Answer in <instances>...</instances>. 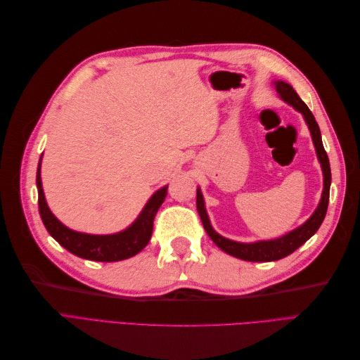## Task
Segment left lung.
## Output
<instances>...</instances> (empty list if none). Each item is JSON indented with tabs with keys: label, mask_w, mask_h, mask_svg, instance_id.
I'll return each mask as SVG.
<instances>
[{
	"label": "left lung",
	"mask_w": 360,
	"mask_h": 360,
	"mask_svg": "<svg viewBox=\"0 0 360 360\" xmlns=\"http://www.w3.org/2000/svg\"><path fill=\"white\" fill-rule=\"evenodd\" d=\"M275 85H276V91L279 93L282 99H284L287 103H290L294 110H297L299 112L303 114L304 120H307V123H308V127L311 130L315 151H317V156L321 163L323 176H324V189H323L321 201L317 207V210L314 212V214L302 226L296 228V230H292L291 233L285 234L284 237L276 238V240H266V242H255V243H238V242L228 240V238L219 236L213 230L209 217H207V213H205L201 191L200 189L197 191V210L200 213L204 230L207 231V234H209L212 240L217 246H219L224 252L230 254L236 258L245 259V261H255V263H266V261H276V259L284 258V257L292 254L294 250L300 248L304 242L309 240V238L315 233H317L320 225L324 221L326 212H328L330 181H332L330 163H329L328 153H326V150L323 147L320 127H319L317 122H315V118H314L312 112L309 111V108L300 99L299 94L294 91V89L290 84L278 81V82H275Z\"/></svg>",
	"instance_id": "1"
}]
</instances>
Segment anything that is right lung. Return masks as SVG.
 Here are the masks:
<instances>
[{"instance_id":"1","label":"right lung","mask_w":360,"mask_h":360,"mask_svg":"<svg viewBox=\"0 0 360 360\" xmlns=\"http://www.w3.org/2000/svg\"><path fill=\"white\" fill-rule=\"evenodd\" d=\"M36 181L39 191V212L48 233L73 255L91 261H102V263H111V261H122L130 258L147 246V243L150 242L151 233H153L155 216L162 202L165 201V197L168 193L167 186L159 189L146 204L144 210L141 212L138 219L130 225L127 230L111 236H91L69 230L68 226H64L57 217L51 213L41 189L40 162L37 168Z\"/></svg>"}]
</instances>
